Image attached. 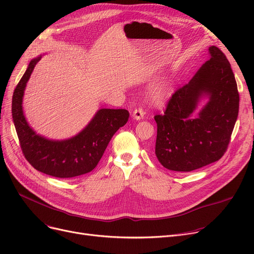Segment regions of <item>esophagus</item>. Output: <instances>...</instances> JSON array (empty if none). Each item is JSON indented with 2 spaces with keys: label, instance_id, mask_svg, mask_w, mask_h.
I'll list each match as a JSON object with an SVG mask.
<instances>
[{
  "label": "esophagus",
  "instance_id": "1",
  "mask_svg": "<svg viewBox=\"0 0 254 254\" xmlns=\"http://www.w3.org/2000/svg\"><path fill=\"white\" fill-rule=\"evenodd\" d=\"M144 114L145 113H144V110L142 108H136L134 110V112H132V117H134L137 120H140L144 117Z\"/></svg>",
  "mask_w": 254,
  "mask_h": 254
}]
</instances>
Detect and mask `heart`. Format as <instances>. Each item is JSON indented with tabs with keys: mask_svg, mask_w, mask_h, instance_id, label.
<instances>
[{
	"mask_svg": "<svg viewBox=\"0 0 254 254\" xmlns=\"http://www.w3.org/2000/svg\"><path fill=\"white\" fill-rule=\"evenodd\" d=\"M154 98L156 101H163L165 98V91L163 89H157L154 92Z\"/></svg>",
	"mask_w": 254,
	"mask_h": 254,
	"instance_id": "heart-1",
	"label": "heart"
}]
</instances>
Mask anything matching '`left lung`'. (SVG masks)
<instances>
[{"mask_svg": "<svg viewBox=\"0 0 254 254\" xmlns=\"http://www.w3.org/2000/svg\"><path fill=\"white\" fill-rule=\"evenodd\" d=\"M189 83L177 88L157 126L156 157L165 168L190 172L219 161L229 147L239 113V91L231 64L216 46ZM204 94L210 101L196 119L190 115Z\"/></svg>", "mask_w": 254, "mask_h": 254, "instance_id": "obj_1", "label": "left lung"}]
</instances>
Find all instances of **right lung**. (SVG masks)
Listing matches in <instances>:
<instances>
[{"instance_id":"right-lung-1","label":"right lung","mask_w":254,"mask_h":254,"mask_svg":"<svg viewBox=\"0 0 254 254\" xmlns=\"http://www.w3.org/2000/svg\"><path fill=\"white\" fill-rule=\"evenodd\" d=\"M40 58L33 60L19 80L12 97V117L21 151L36 170L58 178H72L97 167L111 138L128 120L126 109H101L76 137L51 141L29 127L22 113V96L26 82Z\"/></svg>"}]
</instances>
